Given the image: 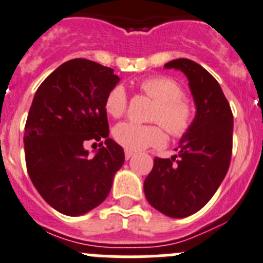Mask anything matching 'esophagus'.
<instances>
[{"mask_svg":"<svg viewBox=\"0 0 263 263\" xmlns=\"http://www.w3.org/2000/svg\"><path fill=\"white\" fill-rule=\"evenodd\" d=\"M124 157H126V159L132 158V157H134V152H131V151H128V149H126V151H124Z\"/></svg>","mask_w":263,"mask_h":263,"instance_id":"1","label":"esophagus"}]
</instances>
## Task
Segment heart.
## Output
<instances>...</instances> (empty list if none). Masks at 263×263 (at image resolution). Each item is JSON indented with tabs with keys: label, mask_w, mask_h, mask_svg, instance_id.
<instances>
[{
	"label": "heart",
	"mask_w": 263,
	"mask_h": 263,
	"mask_svg": "<svg viewBox=\"0 0 263 263\" xmlns=\"http://www.w3.org/2000/svg\"><path fill=\"white\" fill-rule=\"evenodd\" d=\"M140 88L156 101L151 119L159 122L175 137L187 134L193 122V110L190 100L183 97L180 84L167 76H153L140 83ZM127 93L122 85H115L105 98V110L112 118H119L127 109ZM115 141L128 151H143L149 146L165 144V132L159 124H139L122 122L112 129Z\"/></svg>",
	"instance_id": "b5f03b06"
}]
</instances>
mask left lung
Masks as SVG:
<instances>
[{
	"mask_svg": "<svg viewBox=\"0 0 263 263\" xmlns=\"http://www.w3.org/2000/svg\"><path fill=\"white\" fill-rule=\"evenodd\" d=\"M187 76L196 105L192 126L171 158H156L144 181L148 202L162 214L184 218L209 202L230 167L234 117L219 83L202 66L187 58L170 61Z\"/></svg>",
	"mask_w": 263,
	"mask_h": 263,
	"instance_id": "1",
	"label": "left lung"
}]
</instances>
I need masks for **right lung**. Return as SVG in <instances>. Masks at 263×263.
Returning <instances> with one entry per match:
<instances>
[{
	"label": "right lung",
	"mask_w": 263,
	"mask_h": 263,
	"mask_svg": "<svg viewBox=\"0 0 263 263\" xmlns=\"http://www.w3.org/2000/svg\"><path fill=\"white\" fill-rule=\"evenodd\" d=\"M114 70L76 58L61 65L37 88L24 127L26 165L41 197L70 217L104 202L123 148L109 139L105 98L119 83ZM104 146L90 157L88 141Z\"/></svg>",
	"instance_id": "obj_1"
}]
</instances>
